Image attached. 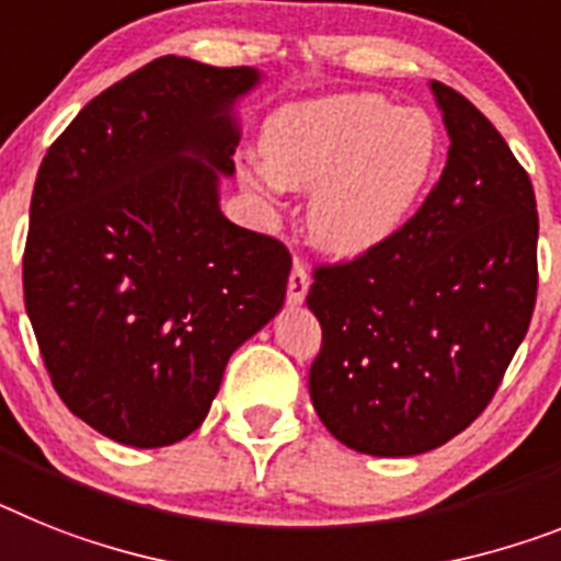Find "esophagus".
I'll return each mask as SVG.
<instances>
[{
  "label": "esophagus",
  "mask_w": 561,
  "mask_h": 561,
  "mask_svg": "<svg viewBox=\"0 0 561 561\" xmlns=\"http://www.w3.org/2000/svg\"><path fill=\"white\" fill-rule=\"evenodd\" d=\"M310 288V273L302 262H296L294 271H290V279H288V302L290 305H302L305 296H308Z\"/></svg>",
  "instance_id": "obj_1"
}]
</instances>
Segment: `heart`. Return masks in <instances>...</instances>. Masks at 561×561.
I'll use <instances>...</instances> for the list:
<instances>
[{
  "label": "heart",
  "mask_w": 561,
  "mask_h": 561,
  "mask_svg": "<svg viewBox=\"0 0 561 561\" xmlns=\"http://www.w3.org/2000/svg\"><path fill=\"white\" fill-rule=\"evenodd\" d=\"M253 187H310L308 230L339 256H359L411 219L439 162L436 122L379 93H331L271 113L259 134Z\"/></svg>",
  "instance_id": "obj_1"
}]
</instances>
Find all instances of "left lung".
<instances>
[{
	"instance_id": "left-lung-1",
	"label": "left lung",
	"mask_w": 561,
	"mask_h": 561,
	"mask_svg": "<svg viewBox=\"0 0 561 561\" xmlns=\"http://www.w3.org/2000/svg\"><path fill=\"white\" fill-rule=\"evenodd\" d=\"M448 130L439 182L397 237L319 267L310 402L351 450L416 456L488 408L536 305L530 179L462 93L431 82Z\"/></svg>"
}]
</instances>
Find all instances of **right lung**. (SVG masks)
<instances>
[{
  "mask_svg": "<svg viewBox=\"0 0 561 561\" xmlns=\"http://www.w3.org/2000/svg\"><path fill=\"white\" fill-rule=\"evenodd\" d=\"M259 82L153 59L91 99L36 173L27 319L70 413L119 445L191 436L233 351L285 305V244L219 208L237 102Z\"/></svg>",
  "mask_w": 561,
  "mask_h": 561,
  "instance_id": "right-lung-1",
  "label": "right lung"
}]
</instances>
